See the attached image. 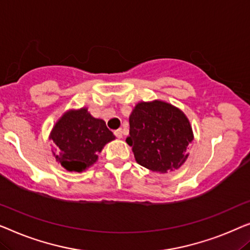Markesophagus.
I'll list each match as a JSON object with an SVG mask.
<instances>
[{
	"instance_id": "obj_1",
	"label": "esophagus",
	"mask_w": 250,
	"mask_h": 250,
	"mask_svg": "<svg viewBox=\"0 0 250 250\" xmlns=\"http://www.w3.org/2000/svg\"><path fill=\"white\" fill-rule=\"evenodd\" d=\"M114 135H115V137H117V138H122V129H117L114 131Z\"/></svg>"
}]
</instances>
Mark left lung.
Returning a JSON list of instances; mask_svg holds the SVG:
<instances>
[{
    "instance_id": "obj_1",
    "label": "left lung",
    "mask_w": 250,
    "mask_h": 250,
    "mask_svg": "<svg viewBox=\"0 0 250 250\" xmlns=\"http://www.w3.org/2000/svg\"><path fill=\"white\" fill-rule=\"evenodd\" d=\"M129 137L137 163L165 173L177 170L188 157L194 139L188 118L178 107L163 101L140 102L129 117Z\"/></svg>"
}]
</instances>
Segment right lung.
<instances>
[{
	"label": "right lung",
	"mask_w": 250,
	"mask_h": 250,
	"mask_svg": "<svg viewBox=\"0 0 250 250\" xmlns=\"http://www.w3.org/2000/svg\"><path fill=\"white\" fill-rule=\"evenodd\" d=\"M55 160L65 170L83 172L98 159L103 147L115 139L102 119L91 117L86 107L65 112L52 129Z\"/></svg>",
	"instance_id": "right-lung-1"
}]
</instances>
